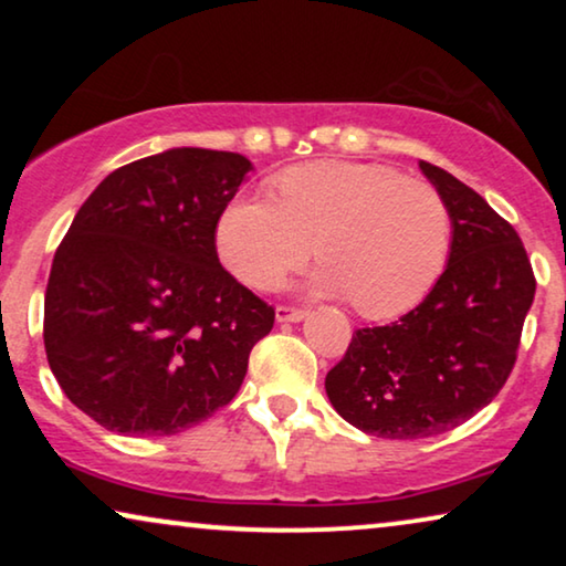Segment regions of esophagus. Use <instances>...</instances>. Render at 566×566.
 <instances>
[{
    "mask_svg": "<svg viewBox=\"0 0 566 566\" xmlns=\"http://www.w3.org/2000/svg\"><path fill=\"white\" fill-rule=\"evenodd\" d=\"M275 316L277 322H301L306 316V308H298V306H277L275 308Z\"/></svg>",
    "mask_w": 566,
    "mask_h": 566,
    "instance_id": "esophagus-1",
    "label": "esophagus"
}]
</instances>
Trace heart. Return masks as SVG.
<instances>
[{
  "label": "heart",
  "mask_w": 566,
  "mask_h": 566,
  "mask_svg": "<svg viewBox=\"0 0 566 566\" xmlns=\"http://www.w3.org/2000/svg\"><path fill=\"white\" fill-rule=\"evenodd\" d=\"M275 198L229 200L216 221L223 265L252 289H270L314 252L312 285L350 296L363 316L412 308L443 273L451 211L430 182L386 165L308 161L270 177Z\"/></svg>",
  "instance_id": "heart-1"
}]
</instances>
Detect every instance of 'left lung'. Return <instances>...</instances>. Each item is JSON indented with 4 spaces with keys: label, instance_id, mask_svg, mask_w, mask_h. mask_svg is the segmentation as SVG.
Listing matches in <instances>:
<instances>
[{
    "label": "left lung",
    "instance_id": "obj_1",
    "mask_svg": "<svg viewBox=\"0 0 566 566\" xmlns=\"http://www.w3.org/2000/svg\"><path fill=\"white\" fill-rule=\"evenodd\" d=\"M420 169L451 211L443 275L399 322L355 329L324 381L343 420L391 440L440 436L497 397L536 293L517 231L451 172Z\"/></svg>",
    "mask_w": 566,
    "mask_h": 566
}]
</instances>
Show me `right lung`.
<instances>
[{
    "mask_svg": "<svg viewBox=\"0 0 566 566\" xmlns=\"http://www.w3.org/2000/svg\"><path fill=\"white\" fill-rule=\"evenodd\" d=\"M250 159L169 149L97 185L53 258L49 366L72 405L120 436H175L237 397L268 306L219 262L216 221Z\"/></svg>",
    "mask_w": 566,
    "mask_h": 566,
    "instance_id": "add662e5",
    "label": "right lung"
}]
</instances>
